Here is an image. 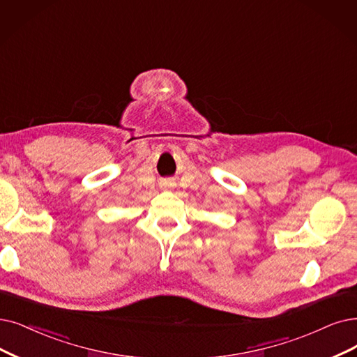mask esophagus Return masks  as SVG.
<instances>
[{
    "label": "esophagus",
    "instance_id": "1",
    "mask_svg": "<svg viewBox=\"0 0 357 357\" xmlns=\"http://www.w3.org/2000/svg\"><path fill=\"white\" fill-rule=\"evenodd\" d=\"M168 188H169V184H168L167 181H162V183H161V189H165V190H167Z\"/></svg>",
    "mask_w": 357,
    "mask_h": 357
}]
</instances>
